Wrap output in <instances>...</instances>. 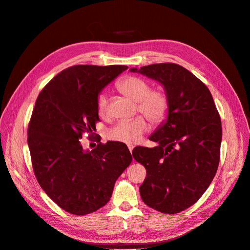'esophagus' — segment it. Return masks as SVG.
<instances>
[{"label":"esophagus","mask_w":250,"mask_h":250,"mask_svg":"<svg viewBox=\"0 0 250 250\" xmlns=\"http://www.w3.org/2000/svg\"><path fill=\"white\" fill-rule=\"evenodd\" d=\"M127 148H128V150H129L130 153L133 152V150H134V146H133V145H127Z\"/></svg>","instance_id":"1"}]
</instances>
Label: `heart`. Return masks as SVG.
Instances as JSON below:
<instances>
[{
	"instance_id": "1",
	"label": "heart",
	"mask_w": 250,
	"mask_h": 250,
	"mask_svg": "<svg viewBox=\"0 0 250 250\" xmlns=\"http://www.w3.org/2000/svg\"><path fill=\"white\" fill-rule=\"evenodd\" d=\"M117 89L124 95L138 102V110L148 120L158 125L162 123L169 111V99L163 90H151L148 82L136 76H128L117 84ZM97 110L101 117L108 116V100L104 93L97 98ZM149 128L146 120L137 116L133 120H124L118 122L108 130V138L112 141L133 145L140 141L142 136Z\"/></svg>"
}]
</instances>
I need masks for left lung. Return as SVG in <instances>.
<instances>
[{"label":"left lung","mask_w":250,"mask_h":250,"mask_svg":"<svg viewBox=\"0 0 250 250\" xmlns=\"http://www.w3.org/2000/svg\"><path fill=\"white\" fill-rule=\"evenodd\" d=\"M160 83L169 99L166 120L149 140L157 146L133 150L147 176L140 187L143 202L165 214L195 204L211 185L220 161L222 125L211 92L176 63L130 68Z\"/></svg>","instance_id":"8db88e82"}]
</instances>
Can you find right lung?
I'll list each match as a JSON object with an SVG mask.
<instances>
[{
	"instance_id": "1",
	"label": "right lung",
	"mask_w": 250,
	"mask_h": 250,
	"mask_svg": "<svg viewBox=\"0 0 250 250\" xmlns=\"http://www.w3.org/2000/svg\"><path fill=\"white\" fill-rule=\"evenodd\" d=\"M126 65H73L39 93L28 126V147L39 186L65 212L87 215L106 205L133 158L125 144L108 141L85 150L99 121L100 92ZM100 141V140H99Z\"/></svg>"
}]
</instances>
